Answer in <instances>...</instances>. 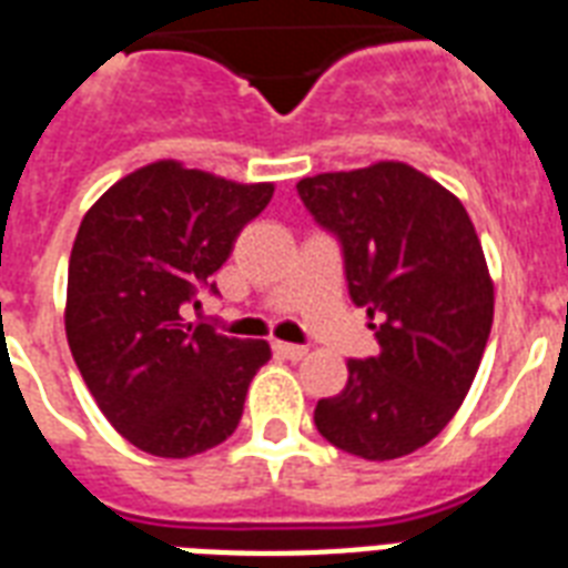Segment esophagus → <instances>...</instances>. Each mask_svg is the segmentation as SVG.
Wrapping results in <instances>:
<instances>
[{
  "mask_svg": "<svg viewBox=\"0 0 568 568\" xmlns=\"http://www.w3.org/2000/svg\"><path fill=\"white\" fill-rule=\"evenodd\" d=\"M274 354H280L285 361H303L306 348L303 345H292V342H274Z\"/></svg>",
  "mask_w": 568,
  "mask_h": 568,
  "instance_id": "34e87169",
  "label": "esophagus"
}]
</instances>
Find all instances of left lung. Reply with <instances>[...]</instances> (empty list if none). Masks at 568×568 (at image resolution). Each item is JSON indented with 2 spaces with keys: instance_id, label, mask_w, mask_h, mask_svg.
I'll list each match as a JSON object with an SVG mask.
<instances>
[{
  "instance_id": "1",
  "label": "left lung",
  "mask_w": 568,
  "mask_h": 568,
  "mask_svg": "<svg viewBox=\"0 0 568 568\" xmlns=\"http://www.w3.org/2000/svg\"><path fill=\"white\" fill-rule=\"evenodd\" d=\"M297 196L342 246L345 283L381 352L348 361L342 393L315 405L333 447L369 462L438 438L474 384L495 285L465 205L408 163L303 179Z\"/></svg>"
}]
</instances>
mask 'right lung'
Returning <instances> with one entry per match:
<instances>
[{
	"label": "right lung",
	"instance_id": "obj_1",
	"mask_svg": "<svg viewBox=\"0 0 568 568\" xmlns=\"http://www.w3.org/2000/svg\"><path fill=\"white\" fill-rule=\"evenodd\" d=\"M274 184H235L160 160L112 184L82 216L68 265L64 331L98 408L160 458L223 444L241 423L265 339H232L181 310L216 294L211 276Z\"/></svg>",
	"mask_w": 568,
	"mask_h": 568
}]
</instances>
